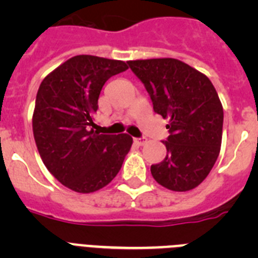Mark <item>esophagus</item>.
Returning a JSON list of instances; mask_svg holds the SVG:
<instances>
[{
	"label": "esophagus",
	"instance_id": "1",
	"mask_svg": "<svg viewBox=\"0 0 258 258\" xmlns=\"http://www.w3.org/2000/svg\"><path fill=\"white\" fill-rule=\"evenodd\" d=\"M134 142H136L137 145L143 146V145H145L146 142H147V141H146V138H145V137H142V138H134Z\"/></svg>",
	"mask_w": 258,
	"mask_h": 258
}]
</instances>
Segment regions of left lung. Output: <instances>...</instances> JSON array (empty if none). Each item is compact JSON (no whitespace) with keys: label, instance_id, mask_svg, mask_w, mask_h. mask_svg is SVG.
Here are the masks:
<instances>
[{"label":"left lung","instance_id":"8db88e82","mask_svg":"<svg viewBox=\"0 0 258 258\" xmlns=\"http://www.w3.org/2000/svg\"><path fill=\"white\" fill-rule=\"evenodd\" d=\"M142 81L154 111L169 118L163 143L166 156L151 165L157 183L172 191L199 186L217 160L222 141L223 109L211 80L178 59L129 60Z\"/></svg>","mask_w":258,"mask_h":258}]
</instances>
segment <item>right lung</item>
Returning <instances> with one entry per match:
<instances>
[{
	"label": "right lung",
	"instance_id": "right-lung-1",
	"mask_svg": "<svg viewBox=\"0 0 258 258\" xmlns=\"http://www.w3.org/2000/svg\"><path fill=\"white\" fill-rule=\"evenodd\" d=\"M126 70L122 60L76 55L38 88L32 120L36 146L49 172L76 192L107 186L131 150V136L99 134L93 118L104 83Z\"/></svg>",
	"mask_w": 258,
	"mask_h": 258
}]
</instances>
